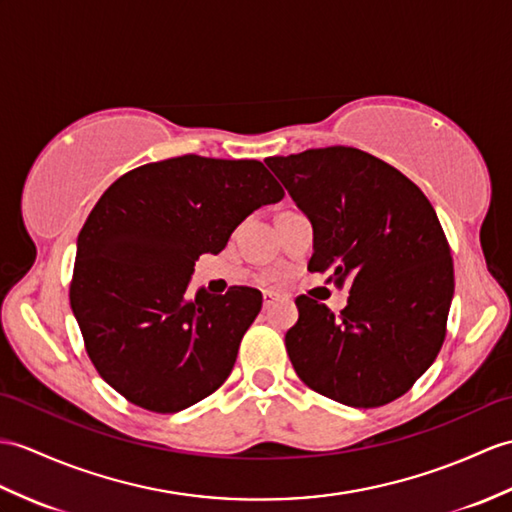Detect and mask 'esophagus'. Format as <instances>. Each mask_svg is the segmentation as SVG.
Segmentation results:
<instances>
[{
  "mask_svg": "<svg viewBox=\"0 0 512 512\" xmlns=\"http://www.w3.org/2000/svg\"><path fill=\"white\" fill-rule=\"evenodd\" d=\"M275 299H277L275 292H264V310H268V307L275 303Z\"/></svg>",
  "mask_w": 512,
  "mask_h": 512,
  "instance_id": "34e87169",
  "label": "esophagus"
}]
</instances>
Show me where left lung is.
I'll return each instance as SVG.
<instances>
[{
  "mask_svg": "<svg viewBox=\"0 0 512 512\" xmlns=\"http://www.w3.org/2000/svg\"><path fill=\"white\" fill-rule=\"evenodd\" d=\"M314 229L307 270L349 283L340 316L299 296L285 334L296 375L351 408L406 395L445 340L454 264L436 211L392 165L331 146L266 159Z\"/></svg>",
  "mask_w": 512,
  "mask_h": 512,
  "instance_id": "left-lung-1",
  "label": "left lung"
}]
</instances>
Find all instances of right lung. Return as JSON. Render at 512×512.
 Returning a JSON list of instances; mask_svg holds the SVG:
<instances>
[{
    "label": "right lung",
    "mask_w": 512,
    "mask_h": 512,
    "mask_svg": "<svg viewBox=\"0 0 512 512\" xmlns=\"http://www.w3.org/2000/svg\"><path fill=\"white\" fill-rule=\"evenodd\" d=\"M283 189L259 161L196 154L148 163L106 189L78 235L69 303L100 377L130 403L172 414L233 371L261 292L189 296L200 255Z\"/></svg>",
    "instance_id": "obj_1"
}]
</instances>
